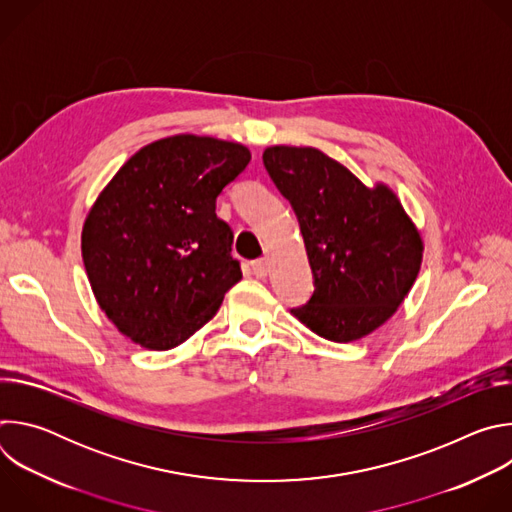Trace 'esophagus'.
Returning a JSON list of instances; mask_svg holds the SVG:
<instances>
[{
    "label": "esophagus",
    "instance_id": "34e87169",
    "mask_svg": "<svg viewBox=\"0 0 512 512\" xmlns=\"http://www.w3.org/2000/svg\"><path fill=\"white\" fill-rule=\"evenodd\" d=\"M253 271L257 277H267L269 273V261L267 259H257L253 261Z\"/></svg>",
    "mask_w": 512,
    "mask_h": 512
}]
</instances>
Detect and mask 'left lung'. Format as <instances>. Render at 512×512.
Returning <instances> with one entry per match:
<instances>
[{
  "label": "left lung",
  "instance_id": "8db88e82",
  "mask_svg": "<svg viewBox=\"0 0 512 512\" xmlns=\"http://www.w3.org/2000/svg\"><path fill=\"white\" fill-rule=\"evenodd\" d=\"M263 164L298 216L314 275L312 298L291 314L334 342L371 334L421 267L423 243L399 198L385 184L367 188L316 148L273 145Z\"/></svg>",
  "mask_w": 512,
  "mask_h": 512
}]
</instances>
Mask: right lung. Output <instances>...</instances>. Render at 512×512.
<instances>
[{"instance_id": "right-lung-1", "label": "right lung", "mask_w": 512, "mask_h": 512, "mask_svg": "<svg viewBox=\"0 0 512 512\" xmlns=\"http://www.w3.org/2000/svg\"><path fill=\"white\" fill-rule=\"evenodd\" d=\"M251 162L241 143L174 135L133 154L83 227L93 294L121 334L150 350L188 340L243 277L216 196Z\"/></svg>"}]
</instances>
